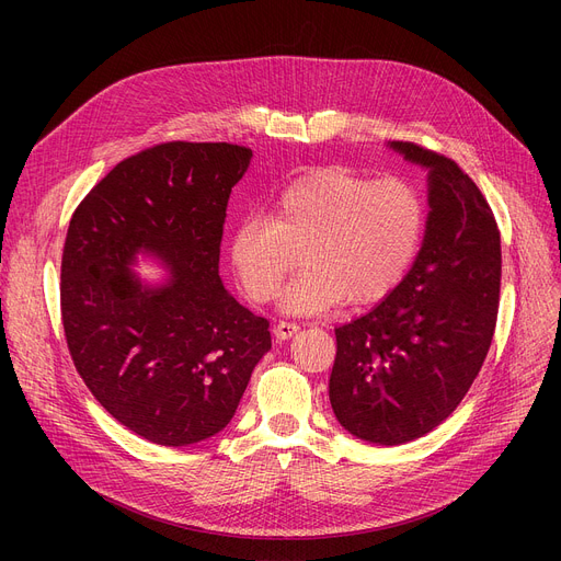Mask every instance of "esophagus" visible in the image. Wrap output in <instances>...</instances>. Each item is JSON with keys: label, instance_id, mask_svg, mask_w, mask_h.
Instances as JSON below:
<instances>
[{"label": "esophagus", "instance_id": "1", "mask_svg": "<svg viewBox=\"0 0 561 561\" xmlns=\"http://www.w3.org/2000/svg\"><path fill=\"white\" fill-rule=\"evenodd\" d=\"M296 334H298V322L279 320L277 325H275V336L282 339V341H286V339H290V336H296Z\"/></svg>", "mask_w": 561, "mask_h": 561}]
</instances>
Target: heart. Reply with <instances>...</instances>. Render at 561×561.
<instances>
[{
  "label": "heart",
  "instance_id": "obj_1",
  "mask_svg": "<svg viewBox=\"0 0 561 561\" xmlns=\"http://www.w3.org/2000/svg\"><path fill=\"white\" fill-rule=\"evenodd\" d=\"M364 241H366V236H364L362 231L350 233V243H352V248H359V245H364Z\"/></svg>",
  "mask_w": 561,
  "mask_h": 561
}]
</instances>
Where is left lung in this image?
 <instances>
[{
    "label": "left lung",
    "mask_w": 561,
    "mask_h": 561,
    "mask_svg": "<svg viewBox=\"0 0 561 561\" xmlns=\"http://www.w3.org/2000/svg\"><path fill=\"white\" fill-rule=\"evenodd\" d=\"M252 150L163 142L117 163L83 197L61 261L72 362L108 414L157 446L222 432L271 350L268 320L218 275L227 199ZM140 257L161 283L136 273Z\"/></svg>",
    "instance_id": "1"
}]
</instances>
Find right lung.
Returning a JSON list of instances; mask_svg holds the SVG:
<instances>
[{
    "label": "right lung",
    "instance_id": "right-lung-1",
    "mask_svg": "<svg viewBox=\"0 0 561 561\" xmlns=\"http://www.w3.org/2000/svg\"><path fill=\"white\" fill-rule=\"evenodd\" d=\"M427 170L421 250L402 282L336 330L330 402L336 421L375 446H400L444 423L478 377L500 300V231L461 168L391 145Z\"/></svg>",
    "mask_w": 561,
    "mask_h": 561
}]
</instances>
